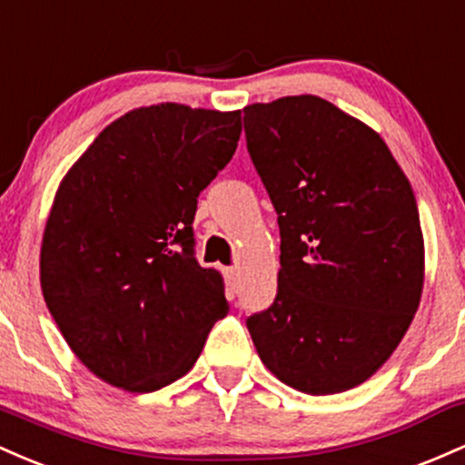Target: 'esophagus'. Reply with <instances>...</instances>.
<instances>
[{
	"label": "esophagus",
	"mask_w": 465,
	"mask_h": 465,
	"mask_svg": "<svg viewBox=\"0 0 465 465\" xmlns=\"http://www.w3.org/2000/svg\"><path fill=\"white\" fill-rule=\"evenodd\" d=\"M223 274H226L228 283L234 288V285H237V279H239V268H234V265H231V268H223Z\"/></svg>",
	"instance_id": "34e87169"
}]
</instances>
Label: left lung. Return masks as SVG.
Listing matches in <instances>:
<instances>
[{
	"label": "left lung",
	"instance_id": "left-lung-1",
	"mask_svg": "<svg viewBox=\"0 0 465 465\" xmlns=\"http://www.w3.org/2000/svg\"><path fill=\"white\" fill-rule=\"evenodd\" d=\"M243 129L281 234L276 299L246 321L259 358L302 393L358 387L420 305L413 189L378 134L318 96L248 105Z\"/></svg>",
	"mask_w": 465,
	"mask_h": 465
}]
</instances>
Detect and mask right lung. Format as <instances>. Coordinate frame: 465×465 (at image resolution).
<instances>
[{
    "mask_svg": "<svg viewBox=\"0 0 465 465\" xmlns=\"http://www.w3.org/2000/svg\"><path fill=\"white\" fill-rule=\"evenodd\" d=\"M239 135L242 112L134 109L56 191L41 290L76 358L114 387L151 393L175 382L226 316L222 274L195 257L193 219Z\"/></svg>",
    "mask_w": 465,
    "mask_h": 465,
    "instance_id": "obj_1",
    "label": "right lung"
}]
</instances>
